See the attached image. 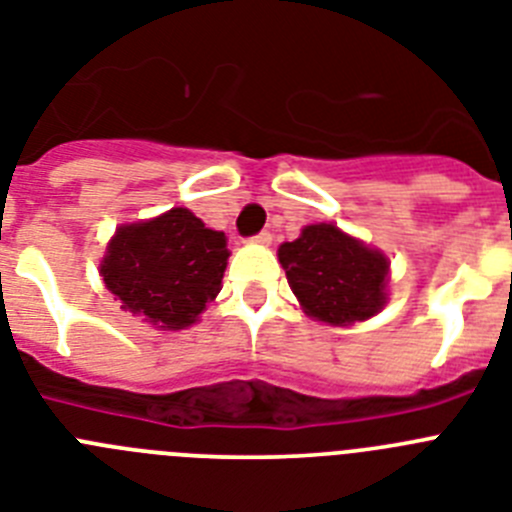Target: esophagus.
Here are the masks:
<instances>
[{"instance_id": "esophagus-1", "label": "esophagus", "mask_w": 512, "mask_h": 512, "mask_svg": "<svg viewBox=\"0 0 512 512\" xmlns=\"http://www.w3.org/2000/svg\"><path fill=\"white\" fill-rule=\"evenodd\" d=\"M251 241L259 243V246H269V243H271V233H269V230H261L259 235H253Z\"/></svg>"}]
</instances>
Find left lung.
Instances as JSON below:
<instances>
[{"instance_id":"obj_1","label":"left lung","mask_w":512,"mask_h":512,"mask_svg":"<svg viewBox=\"0 0 512 512\" xmlns=\"http://www.w3.org/2000/svg\"><path fill=\"white\" fill-rule=\"evenodd\" d=\"M279 264L302 310L320 323H361L387 302V256L333 223L307 225L297 241L282 243Z\"/></svg>"}]
</instances>
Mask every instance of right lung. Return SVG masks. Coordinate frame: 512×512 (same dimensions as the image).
Instances as JSON below:
<instances>
[{"mask_svg":"<svg viewBox=\"0 0 512 512\" xmlns=\"http://www.w3.org/2000/svg\"><path fill=\"white\" fill-rule=\"evenodd\" d=\"M228 256L225 233L174 207L146 223L120 225L99 274L122 310L161 330H182L217 297Z\"/></svg>","mask_w":512,"mask_h":512,"instance_id":"obj_1","label":"right lung"}]
</instances>
